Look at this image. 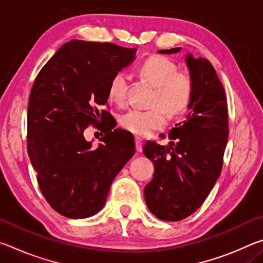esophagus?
I'll use <instances>...</instances> for the list:
<instances>
[{
  "label": "esophagus",
  "instance_id": "34e87169",
  "mask_svg": "<svg viewBox=\"0 0 263 263\" xmlns=\"http://www.w3.org/2000/svg\"><path fill=\"white\" fill-rule=\"evenodd\" d=\"M136 148L137 152H142V140L140 138H136Z\"/></svg>",
  "mask_w": 263,
  "mask_h": 263
}]
</instances>
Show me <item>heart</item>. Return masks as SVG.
I'll return each mask as SVG.
<instances>
[{
	"label": "heart",
	"instance_id": "1",
	"mask_svg": "<svg viewBox=\"0 0 263 263\" xmlns=\"http://www.w3.org/2000/svg\"><path fill=\"white\" fill-rule=\"evenodd\" d=\"M177 65L168 58L152 55L140 64L139 74L153 84L151 104L148 110L132 109L122 115V127L137 136H148L155 130L163 127L168 121V114L179 116L189 108L193 100L194 83L190 75L177 72ZM128 80L125 73H116L108 87L110 101L124 105L127 101Z\"/></svg>",
	"mask_w": 263,
	"mask_h": 263
}]
</instances>
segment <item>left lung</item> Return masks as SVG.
I'll use <instances>...</instances> for the list:
<instances>
[{
  "mask_svg": "<svg viewBox=\"0 0 263 263\" xmlns=\"http://www.w3.org/2000/svg\"><path fill=\"white\" fill-rule=\"evenodd\" d=\"M185 64L194 83L190 112L169 132L167 146L146 141L142 148L155 169L144 189L146 204L155 217L167 221L184 219L205 201L220 175L229 138L225 90L211 62L186 54Z\"/></svg>",
  "mask_w": 263,
  "mask_h": 263,
  "instance_id": "1",
  "label": "left lung"
}]
</instances>
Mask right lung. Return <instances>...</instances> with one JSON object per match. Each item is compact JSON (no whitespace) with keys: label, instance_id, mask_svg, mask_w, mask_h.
<instances>
[{"label":"right lung","instance_id":"add662e5","mask_svg":"<svg viewBox=\"0 0 263 263\" xmlns=\"http://www.w3.org/2000/svg\"><path fill=\"white\" fill-rule=\"evenodd\" d=\"M136 48L111 43L70 41L38 73L28 106V153L44 197L60 215L80 219L104 206L111 183L136 152L130 132L101 124L105 135L92 149L88 125L110 117L116 73L135 59Z\"/></svg>","mask_w":263,"mask_h":263}]
</instances>
